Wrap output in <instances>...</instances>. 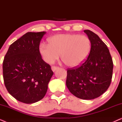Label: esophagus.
Returning a JSON list of instances; mask_svg holds the SVG:
<instances>
[{
  "label": "esophagus",
  "mask_w": 122,
  "mask_h": 122,
  "mask_svg": "<svg viewBox=\"0 0 122 122\" xmlns=\"http://www.w3.org/2000/svg\"><path fill=\"white\" fill-rule=\"evenodd\" d=\"M58 68H59V67H58V66H51V70H52L53 71H55L56 69H58Z\"/></svg>",
  "instance_id": "obj_1"
}]
</instances>
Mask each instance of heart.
Returning <instances> with one entry per match:
<instances>
[{"instance_id": "1", "label": "heart", "mask_w": 122, "mask_h": 122, "mask_svg": "<svg viewBox=\"0 0 122 122\" xmlns=\"http://www.w3.org/2000/svg\"><path fill=\"white\" fill-rule=\"evenodd\" d=\"M49 44H40L39 51L45 61L53 63L61 58L66 66L74 68L84 63L91 51V42L84 35L61 34L48 39Z\"/></svg>"}]
</instances>
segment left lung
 <instances>
[{"mask_svg": "<svg viewBox=\"0 0 122 122\" xmlns=\"http://www.w3.org/2000/svg\"><path fill=\"white\" fill-rule=\"evenodd\" d=\"M91 42L88 58L80 66L67 69L66 85L71 94L82 99L103 94L111 84L113 63L106 44L98 35L85 30Z\"/></svg>", "mask_w": 122, "mask_h": 122, "instance_id": "obj_1", "label": "left lung"}]
</instances>
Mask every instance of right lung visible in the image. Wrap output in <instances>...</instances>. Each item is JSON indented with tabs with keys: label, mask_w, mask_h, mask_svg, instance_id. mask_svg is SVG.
Returning <instances> with one entry per match:
<instances>
[{
	"label": "right lung",
	"mask_w": 122,
	"mask_h": 122,
	"mask_svg": "<svg viewBox=\"0 0 122 122\" xmlns=\"http://www.w3.org/2000/svg\"><path fill=\"white\" fill-rule=\"evenodd\" d=\"M45 31L28 32L10 46L3 63L5 86L18 101L31 104L43 99L53 74L41 58L40 42Z\"/></svg>",
	"instance_id": "obj_1"
}]
</instances>
